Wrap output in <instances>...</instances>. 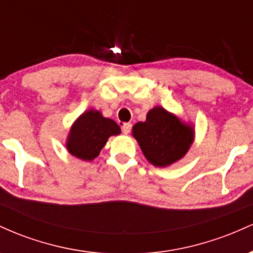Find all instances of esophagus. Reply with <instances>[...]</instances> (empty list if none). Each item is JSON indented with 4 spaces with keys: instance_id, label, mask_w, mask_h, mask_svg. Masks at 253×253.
<instances>
[{
    "instance_id": "obj_1",
    "label": "esophagus",
    "mask_w": 253,
    "mask_h": 253,
    "mask_svg": "<svg viewBox=\"0 0 253 253\" xmlns=\"http://www.w3.org/2000/svg\"><path fill=\"white\" fill-rule=\"evenodd\" d=\"M130 128H132V125H130L129 123H125L123 125V132L125 133V134H128Z\"/></svg>"
}]
</instances>
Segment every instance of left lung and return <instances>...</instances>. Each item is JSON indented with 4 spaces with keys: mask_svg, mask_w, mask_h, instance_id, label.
Wrapping results in <instances>:
<instances>
[{
    "mask_svg": "<svg viewBox=\"0 0 253 253\" xmlns=\"http://www.w3.org/2000/svg\"><path fill=\"white\" fill-rule=\"evenodd\" d=\"M194 133L193 126L159 106L149 110L146 120L136 123L132 128L145 158L159 168L183 158L193 144Z\"/></svg>",
    "mask_w": 253,
    "mask_h": 253,
    "instance_id": "1",
    "label": "left lung"
}]
</instances>
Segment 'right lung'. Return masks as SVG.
Returning <instances> with one entry per match:
<instances>
[{"label": "right lung", "instance_id": "right-lung-1", "mask_svg": "<svg viewBox=\"0 0 253 253\" xmlns=\"http://www.w3.org/2000/svg\"><path fill=\"white\" fill-rule=\"evenodd\" d=\"M120 133V127L114 120L104 118L98 110L89 109L71 126L66 149L72 156L90 162L100 155L109 136Z\"/></svg>", "mask_w": 253, "mask_h": 253}]
</instances>
